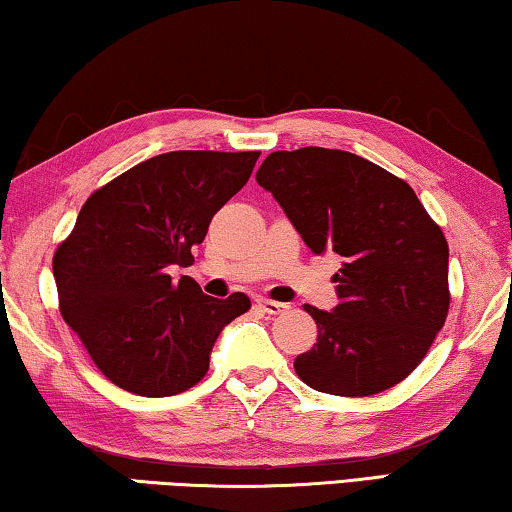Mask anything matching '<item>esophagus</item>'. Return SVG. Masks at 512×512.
<instances>
[{
	"mask_svg": "<svg viewBox=\"0 0 512 512\" xmlns=\"http://www.w3.org/2000/svg\"><path fill=\"white\" fill-rule=\"evenodd\" d=\"M257 308L264 310L266 315H282V312L289 310V305L280 301H271V299H257Z\"/></svg>",
	"mask_w": 512,
	"mask_h": 512,
	"instance_id": "obj_1",
	"label": "esophagus"
}]
</instances>
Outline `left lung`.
<instances>
[{
	"mask_svg": "<svg viewBox=\"0 0 512 512\" xmlns=\"http://www.w3.org/2000/svg\"><path fill=\"white\" fill-rule=\"evenodd\" d=\"M257 183L312 253L342 257L333 312L303 305L319 333L296 356V375L345 398L400 384L425 358L451 305L441 227L407 181L349 151H273Z\"/></svg>",
	"mask_w": 512,
	"mask_h": 512,
	"instance_id": "1",
	"label": "left lung"
}]
</instances>
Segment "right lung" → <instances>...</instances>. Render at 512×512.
Wrapping results in <instances>:
<instances>
[{"label": "right lung", "instance_id": "add662e5", "mask_svg": "<svg viewBox=\"0 0 512 512\" xmlns=\"http://www.w3.org/2000/svg\"><path fill=\"white\" fill-rule=\"evenodd\" d=\"M259 151H170L91 193L59 243V312L114 386L144 398L193 388L213 342L243 312L246 294H202L174 266L193 264L211 218L246 186Z\"/></svg>", "mask_w": 512, "mask_h": 512}]
</instances>
